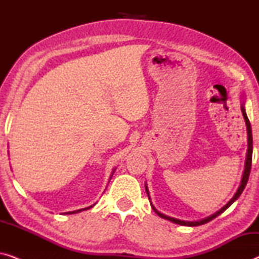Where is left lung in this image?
Instances as JSON below:
<instances>
[{
    "instance_id": "left-lung-1",
    "label": "left lung",
    "mask_w": 259,
    "mask_h": 259,
    "mask_svg": "<svg viewBox=\"0 0 259 259\" xmlns=\"http://www.w3.org/2000/svg\"><path fill=\"white\" fill-rule=\"evenodd\" d=\"M240 100H242V104H240V108H242V114L244 116V120H245V125H246V131H247V152H246V159H245V165H244V171H243V176H242V180H240V184L238 186V190H237V192L233 194V197L231 198L228 201V204L224 205L221 210H218L217 212H214L213 214L208 215V217L204 218V219H200V221H182V219H177V218H173V217H169V215H166L164 213H161V212H159L157 208L153 206V204L151 203V198H150V192H148V189H147V184H145V189H146V193L148 196V199H150V203H151V206L153 208V211L157 213L159 217L166 219V221H169L172 223H176V224H179V225H184V226H198V225H203V224H206L212 219H214L215 217H218L219 214L223 213L226 208H229L231 205L235 203V201L238 199L240 194L245 189L246 184H247V180H249V176H250V171H251V161H252V131H251V125H250V121H249V118H247L246 115V112H245V97H244V94L240 95Z\"/></svg>"
}]
</instances>
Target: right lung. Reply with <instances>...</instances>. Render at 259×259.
<instances>
[{"mask_svg": "<svg viewBox=\"0 0 259 259\" xmlns=\"http://www.w3.org/2000/svg\"><path fill=\"white\" fill-rule=\"evenodd\" d=\"M115 172V168L113 169L112 171V175H111V177H109V179L112 178V176H113V173ZM95 205V204H94ZM94 205H92V206H88V207H84V208H80V210H76V211H70V212H65V214H74V213H77V212H81V211H84V210H88V208H91V207H93Z\"/></svg>", "mask_w": 259, "mask_h": 259, "instance_id": "add662e5", "label": "right lung"}]
</instances>
